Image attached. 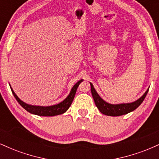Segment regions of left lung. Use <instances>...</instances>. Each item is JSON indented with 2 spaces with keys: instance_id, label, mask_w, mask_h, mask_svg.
<instances>
[{
  "instance_id": "1",
  "label": "left lung",
  "mask_w": 159,
  "mask_h": 159,
  "mask_svg": "<svg viewBox=\"0 0 159 159\" xmlns=\"http://www.w3.org/2000/svg\"><path fill=\"white\" fill-rule=\"evenodd\" d=\"M91 87V93H92L93 98L95 104H96V107L99 110L102 114L107 115V116H121L129 114V113L132 112L134 110H135L138 107H139L140 104L143 102V101L147 96V93H148L149 89L146 91V93L143 96L140 97L139 99L137 101L134 102L132 103H124V104H118V105H112V104H109L106 102L105 101L98 96V94L96 93V90L94 89L93 85L90 83Z\"/></svg>"
}]
</instances>
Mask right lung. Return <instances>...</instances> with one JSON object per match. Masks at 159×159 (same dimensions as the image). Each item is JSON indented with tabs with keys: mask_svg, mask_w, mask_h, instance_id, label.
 <instances>
[{
	"mask_svg": "<svg viewBox=\"0 0 159 159\" xmlns=\"http://www.w3.org/2000/svg\"><path fill=\"white\" fill-rule=\"evenodd\" d=\"M83 81V80H80L79 81L77 82L73 86V87L71 90L70 93L66 98L63 100V102H61V103L57 104V105H52V106H47V107H43V106H34V105H30L28 104L25 103L24 102L21 101L20 98L16 96L14 91L12 90V89L11 88L12 94H13L14 97L16 98V99L17 100L18 102L21 105V107H23L25 110L28 111L29 113H31L33 114L38 115V116H56V115L62 114L63 113H65L66 111L69 109V107H70L71 104L72 103L75 96L76 90H77L78 87L79 86L80 84Z\"/></svg>",
	"mask_w": 159,
	"mask_h": 159,
	"instance_id": "add662e5",
	"label": "right lung"
}]
</instances>
